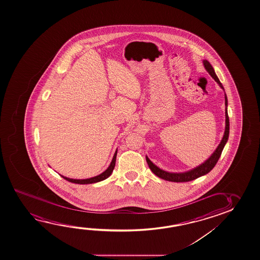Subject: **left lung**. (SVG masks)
Listing matches in <instances>:
<instances>
[{"label":"left lung","mask_w":260,"mask_h":260,"mask_svg":"<svg viewBox=\"0 0 260 260\" xmlns=\"http://www.w3.org/2000/svg\"><path fill=\"white\" fill-rule=\"evenodd\" d=\"M204 67L207 70V72L210 74L211 77L215 79L216 82L218 83L219 86L222 87V89H224L222 87V83L220 82L217 76L215 74V70L212 67V65L209 63V61L207 60H203ZM225 131L224 134L222 137L221 142L219 144L218 147L215 149V152L212 154L210 157L206 160L203 164H201L200 166H197L196 168L185 172V173H169L164 170L160 169L159 167L154 165L151 162L149 158L146 156L147 165L149 166L151 171L159 178H161L162 180H166L168 181H173V182H186V181H190L195 180L197 178L201 177L205 174L209 173L211 170L215 167L216 162H218L219 158L222 154V149L225 146L226 142L229 138L230 132V122L229 116L227 113V106H228V101H227V96L225 94Z\"/></svg>","instance_id":"left-lung-1"}]
</instances>
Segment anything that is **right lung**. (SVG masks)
<instances>
[{"instance_id": "right-lung-1", "label": "right lung", "mask_w": 260, "mask_h": 260, "mask_svg": "<svg viewBox=\"0 0 260 260\" xmlns=\"http://www.w3.org/2000/svg\"><path fill=\"white\" fill-rule=\"evenodd\" d=\"M116 155L117 150L114 153L113 155V160L110 164L109 167L101 174H99L98 176L94 177L89 178V179H84V180H77V179H71V178L64 177L62 175H60L61 177L65 179L66 181H70V182H73V183H77V184H91V183H95V182H99V181H104L107 178L109 177L110 175L113 173L114 166H115V162H116Z\"/></svg>"}]
</instances>
